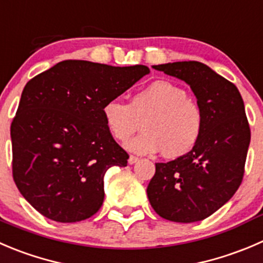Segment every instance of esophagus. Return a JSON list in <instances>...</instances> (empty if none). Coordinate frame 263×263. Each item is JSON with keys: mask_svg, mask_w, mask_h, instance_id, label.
<instances>
[{"mask_svg": "<svg viewBox=\"0 0 263 263\" xmlns=\"http://www.w3.org/2000/svg\"><path fill=\"white\" fill-rule=\"evenodd\" d=\"M139 162V158L135 157V155H131V157L128 158V163L129 164H135V163Z\"/></svg>", "mask_w": 263, "mask_h": 263, "instance_id": "obj_1", "label": "esophagus"}]
</instances>
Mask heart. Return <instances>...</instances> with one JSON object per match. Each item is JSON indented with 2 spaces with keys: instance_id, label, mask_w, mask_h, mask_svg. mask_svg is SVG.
<instances>
[{
  "instance_id": "1",
  "label": "heart",
  "mask_w": 263,
  "mask_h": 263,
  "mask_svg": "<svg viewBox=\"0 0 263 263\" xmlns=\"http://www.w3.org/2000/svg\"><path fill=\"white\" fill-rule=\"evenodd\" d=\"M103 119L111 136L126 141L142 122L144 132L129 140L126 149L140 155L163 152L177 158L195 147L204 129L200 106L180 86L155 81L137 91L129 104L113 99L104 104Z\"/></svg>"
}]
</instances>
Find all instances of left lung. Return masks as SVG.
Instances as JSON below:
<instances>
[{"label": "left lung", "mask_w": 263, "mask_h": 263, "mask_svg": "<svg viewBox=\"0 0 263 263\" xmlns=\"http://www.w3.org/2000/svg\"><path fill=\"white\" fill-rule=\"evenodd\" d=\"M190 86L204 116L199 142L187 154L155 163L149 202L173 222L202 221L233 198L244 176L251 129L243 99L234 83L199 61L154 65Z\"/></svg>", "instance_id": "left-lung-1"}]
</instances>
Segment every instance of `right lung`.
<instances>
[{"instance_id":"1","label":"right lung","mask_w":263,"mask_h":263,"mask_svg":"<svg viewBox=\"0 0 263 263\" xmlns=\"http://www.w3.org/2000/svg\"><path fill=\"white\" fill-rule=\"evenodd\" d=\"M150 69L64 60L25 85L11 123L12 177L41 215L77 222L104 202V176L128 154L106 128L103 106Z\"/></svg>"}]
</instances>
